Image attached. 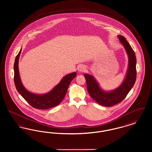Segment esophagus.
Returning <instances> with one entry per match:
<instances>
[{"mask_svg": "<svg viewBox=\"0 0 152 152\" xmlns=\"http://www.w3.org/2000/svg\"><path fill=\"white\" fill-rule=\"evenodd\" d=\"M86 67L83 65H80L78 67V71L79 72H83L84 71H86Z\"/></svg>", "mask_w": 152, "mask_h": 152, "instance_id": "esophagus-1", "label": "esophagus"}]
</instances>
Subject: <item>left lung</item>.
I'll use <instances>...</instances> for the list:
<instances>
[{"mask_svg":"<svg viewBox=\"0 0 152 152\" xmlns=\"http://www.w3.org/2000/svg\"><path fill=\"white\" fill-rule=\"evenodd\" d=\"M123 45L128 58V65L125 78L121 84L111 91H105L100 86L94 76L85 73L87 90L90 96L99 104L104 107H112L121 102L133 87L136 79V57L134 51L125 37L117 36Z\"/></svg>","mask_w":152,"mask_h":152,"instance_id":"obj_1","label":"left lung"}]
</instances>
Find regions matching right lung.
I'll use <instances>...</instances> for the list:
<instances>
[{"instance_id": "right-lung-1", "label": "right lung", "mask_w": 152, "mask_h": 152, "mask_svg": "<svg viewBox=\"0 0 152 152\" xmlns=\"http://www.w3.org/2000/svg\"><path fill=\"white\" fill-rule=\"evenodd\" d=\"M22 48L15 58L14 66L15 85L18 92L35 108L47 109L58 106L64 99L68 88L71 81L76 76L77 73L73 72L66 75L56 86L47 93L37 94L31 92L23 86L19 74V60Z\"/></svg>"}]
</instances>
